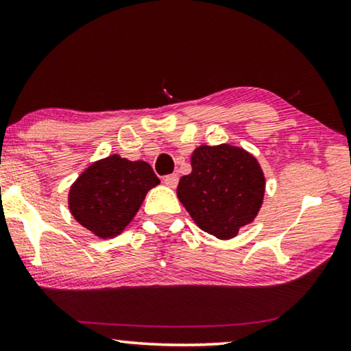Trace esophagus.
<instances>
[{
  "label": "esophagus",
  "instance_id": "obj_1",
  "mask_svg": "<svg viewBox=\"0 0 351 351\" xmlns=\"http://www.w3.org/2000/svg\"><path fill=\"white\" fill-rule=\"evenodd\" d=\"M165 184H166L167 186H171V189H176L177 184H179V176H177V174L166 176V177H165Z\"/></svg>",
  "mask_w": 351,
  "mask_h": 351
}]
</instances>
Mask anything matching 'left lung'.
Segmentation results:
<instances>
[{
    "label": "left lung",
    "instance_id": "left-lung-1",
    "mask_svg": "<svg viewBox=\"0 0 351 351\" xmlns=\"http://www.w3.org/2000/svg\"><path fill=\"white\" fill-rule=\"evenodd\" d=\"M177 198L195 223L219 239H232L252 223L265 196V176L256 156L241 147L199 145Z\"/></svg>",
    "mask_w": 351,
    "mask_h": 351
}]
</instances>
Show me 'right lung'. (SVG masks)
<instances>
[{
  "instance_id": "obj_1",
  "label": "right lung",
  "mask_w": 351,
  "mask_h": 351,
  "mask_svg": "<svg viewBox=\"0 0 351 351\" xmlns=\"http://www.w3.org/2000/svg\"><path fill=\"white\" fill-rule=\"evenodd\" d=\"M158 184L160 179L148 162L112 155L86 167L71 184L69 209L95 237L114 238L126 230Z\"/></svg>"
}]
</instances>
